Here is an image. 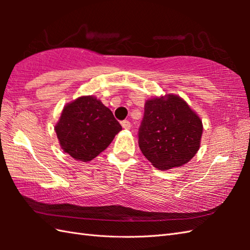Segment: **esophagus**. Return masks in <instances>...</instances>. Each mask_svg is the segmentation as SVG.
Here are the masks:
<instances>
[{
  "label": "esophagus",
  "instance_id": "34e87169",
  "mask_svg": "<svg viewBox=\"0 0 250 250\" xmlns=\"http://www.w3.org/2000/svg\"><path fill=\"white\" fill-rule=\"evenodd\" d=\"M121 125H122V128L125 129V130H129L131 128V124H130L129 120H124V121H122L121 122Z\"/></svg>",
  "mask_w": 250,
  "mask_h": 250
}]
</instances>
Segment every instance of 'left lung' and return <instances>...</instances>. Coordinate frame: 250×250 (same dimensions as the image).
Masks as SVG:
<instances>
[{"mask_svg": "<svg viewBox=\"0 0 250 250\" xmlns=\"http://www.w3.org/2000/svg\"><path fill=\"white\" fill-rule=\"evenodd\" d=\"M203 125L200 117L174 94L147 100L139 129V146L159 169L182 167L200 148Z\"/></svg>", "mask_w": 250, "mask_h": 250, "instance_id": "8db88e82", "label": "left lung"}]
</instances>
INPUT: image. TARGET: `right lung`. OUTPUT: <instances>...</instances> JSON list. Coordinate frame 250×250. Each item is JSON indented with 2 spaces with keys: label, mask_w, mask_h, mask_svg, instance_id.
<instances>
[{
  "label": "right lung",
  "mask_w": 250,
  "mask_h": 250,
  "mask_svg": "<svg viewBox=\"0 0 250 250\" xmlns=\"http://www.w3.org/2000/svg\"><path fill=\"white\" fill-rule=\"evenodd\" d=\"M121 129L111 110L92 95L66 104L55 126L63 151L83 162L104 151Z\"/></svg>",
  "instance_id": "obj_1"
}]
</instances>
